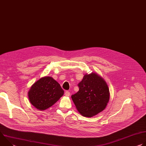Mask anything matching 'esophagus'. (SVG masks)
I'll use <instances>...</instances> for the list:
<instances>
[{"instance_id": "1", "label": "esophagus", "mask_w": 146, "mask_h": 146, "mask_svg": "<svg viewBox=\"0 0 146 146\" xmlns=\"http://www.w3.org/2000/svg\"><path fill=\"white\" fill-rule=\"evenodd\" d=\"M65 96H70V92H69V91H66L65 92Z\"/></svg>"}]
</instances>
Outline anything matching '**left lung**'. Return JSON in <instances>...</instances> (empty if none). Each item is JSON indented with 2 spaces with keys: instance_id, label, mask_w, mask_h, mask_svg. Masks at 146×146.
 <instances>
[{
  "instance_id": "left-lung-1",
  "label": "left lung",
  "mask_w": 146,
  "mask_h": 146,
  "mask_svg": "<svg viewBox=\"0 0 146 146\" xmlns=\"http://www.w3.org/2000/svg\"><path fill=\"white\" fill-rule=\"evenodd\" d=\"M78 86L79 91L72 99L82 115L92 117L105 109L110 92L106 82L100 76L93 72L86 74Z\"/></svg>"
}]
</instances>
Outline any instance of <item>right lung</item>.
Masks as SVG:
<instances>
[{"mask_svg": "<svg viewBox=\"0 0 146 146\" xmlns=\"http://www.w3.org/2000/svg\"><path fill=\"white\" fill-rule=\"evenodd\" d=\"M30 103L37 109L45 110L64 94L60 84L52 77H41L31 86L28 92Z\"/></svg>", "mask_w": 146, "mask_h": 146, "instance_id": "right-lung-1", "label": "right lung"}]
</instances>
